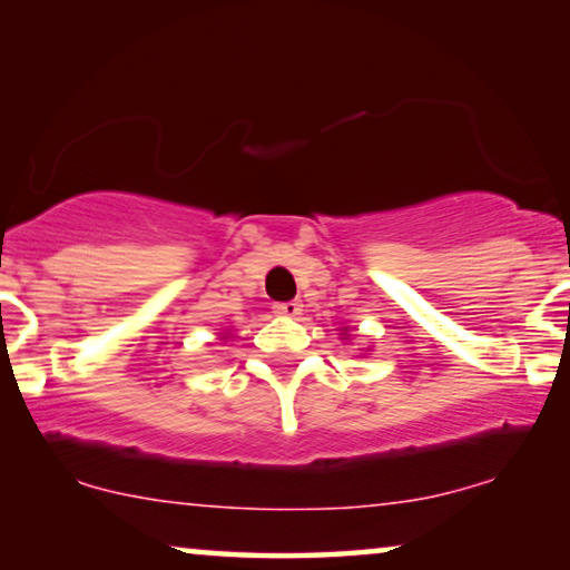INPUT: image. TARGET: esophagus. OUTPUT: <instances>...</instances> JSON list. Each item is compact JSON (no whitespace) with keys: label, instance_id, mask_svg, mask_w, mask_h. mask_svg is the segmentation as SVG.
Returning a JSON list of instances; mask_svg holds the SVG:
<instances>
[{"label":"esophagus","instance_id":"obj_1","mask_svg":"<svg viewBox=\"0 0 570 570\" xmlns=\"http://www.w3.org/2000/svg\"><path fill=\"white\" fill-rule=\"evenodd\" d=\"M273 313L281 317H297L302 315V302H278V305H273Z\"/></svg>","mask_w":570,"mask_h":570}]
</instances>
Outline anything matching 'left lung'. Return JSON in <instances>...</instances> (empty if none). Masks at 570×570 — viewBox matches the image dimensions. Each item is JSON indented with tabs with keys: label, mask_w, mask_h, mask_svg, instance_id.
<instances>
[{
	"label": "left lung",
	"mask_w": 570,
	"mask_h": 570,
	"mask_svg": "<svg viewBox=\"0 0 570 570\" xmlns=\"http://www.w3.org/2000/svg\"><path fill=\"white\" fill-rule=\"evenodd\" d=\"M344 338H348V331L346 328H344Z\"/></svg>",
	"instance_id": "1"
}]
</instances>
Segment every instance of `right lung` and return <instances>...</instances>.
Instances as JSON below:
<instances>
[{"label": "right lung", "mask_w": 570, "mask_h": 570, "mask_svg": "<svg viewBox=\"0 0 570 570\" xmlns=\"http://www.w3.org/2000/svg\"><path fill=\"white\" fill-rule=\"evenodd\" d=\"M222 341H229L232 338V331H222V336H218Z\"/></svg>", "instance_id": "1"}]
</instances>
